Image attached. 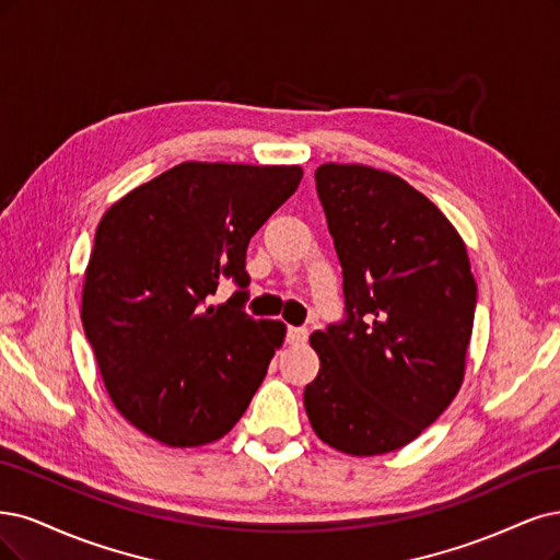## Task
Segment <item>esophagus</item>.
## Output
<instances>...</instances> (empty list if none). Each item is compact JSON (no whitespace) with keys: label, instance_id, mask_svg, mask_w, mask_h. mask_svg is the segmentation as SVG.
I'll return each instance as SVG.
<instances>
[{"label":"esophagus","instance_id":"obj_1","mask_svg":"<svg viewBox=\"0 0 560 560\" xmlns=\"http://www.w3.org/2000/svg\"><path fill=\"white\" fill-rule=\"evenodd\" d=\"M305 340H307V329H303V326H289L287 329L289 345H303Z\"/></svg>","mask_w":560,"mask_h":560}]
</instances>
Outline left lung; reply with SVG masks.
<instances>
[{
  "label": "left lung",
  "instance_id": "obj_1",
  "mask_svg": "<svg viewBox=\"0 0 560 560\" xmlns=\"http://www.w3.org/2000/svg\"><path fill=\"white\" fill-rule=\"evenodd\" d=\"M317 195L342 266L347 319L311 336L303 405L326 445L400 450L447 410L466 375L477 284L442 210L389 171L322 164Z\"/></svg>",
  "mask_w": 560,
  "mask_h": 560
}]
</instances>
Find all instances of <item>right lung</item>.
I'll return each mask as SVG.
<instances>
[{
	"label": "right lung",
	"instance_id": "1",
	"mask_svg": "<svg viewBox=\"0 0 560 560\" xmlns=\"http://www.w3.org/2000/svg\"><path fill=\"white\" fill-rule=\"evenodd\" d=\"M301 166L183 162L115 201L96 226L81 319L118 412L168 447L234 429L287 326L208 305L222 278L245 289V249L294 195Z\"/></svg>",
	"mask_w": 560,
	"mask_h": 560
}]
</instances>
